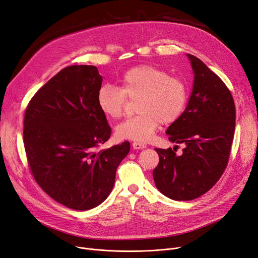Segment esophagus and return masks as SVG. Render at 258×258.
I'll return each instance as SVG.
<instances>
[{"mask_svg":"<svg viewBox=\"0 0 258 258\" xmlns=\"http://www.w3.org/2000/svg\"><path fill=\"white\" fill-rule=\"evenodd\" d=\"M133 148L135 149V150H142V149H145L147 148V144L145 143H142V142H137V141H135V142H133Z\"/></svg>","mask_w":258,"mask_h":258,"instance_id":"obj_1","label":"esophagus"}]
</instances>
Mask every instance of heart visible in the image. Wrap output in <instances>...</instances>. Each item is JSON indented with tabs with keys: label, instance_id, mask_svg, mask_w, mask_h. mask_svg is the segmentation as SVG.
<instances>
[{
	"label": "heart",
	"instance_id": "b5f03b06",
	"mask_svg": "<svg viewBox=\"0 0 258 258\" xmlns=\"http://www.w3.org/2000/svg\"><path fill=\"white\" fill-rule=\"evenodd\" d=\"M130 99H138L137 116L120 123L117 136L137 142L149 141L160 123L171 124L185 108L188 91L179 77L155 65H139L128 70L121 79V87L103 85L97 93V102L102 113L111 119L124 114Z\"/></svg>",
	"mask_w": 258,
	"mask_h": 258
}]
</instances>
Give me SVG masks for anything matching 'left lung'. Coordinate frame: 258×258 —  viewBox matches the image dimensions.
Masks as SVG:
<instances>
[{"instance_id": "obj_1", "label": "left lung", "mask_w": 258, "mask_h": 258, "mask_svg": "<svg viewBox=\"0 0 258 258\" xmlns=\"http://www.w3.org/2000/svg\"><path fill=\"white\" fill-rule=\"evenodd\" d=\"M186 55L194 73L192 94L181 116L166 130L170 141L185 148L180 155L171 148L155 149L159 163L153 171L163 195L185 201L207 193L225 172L236 118L227 85L203 61Z\"/></svg>"}]
</instances>
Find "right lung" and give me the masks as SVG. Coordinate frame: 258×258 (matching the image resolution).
Listing matches in <instances>:
<instances>
[{
	"label": "right lung",
	"instance_id": "1",
	"mask_svg": "<svg viewBox=\"0 0 258 258\" xmlns=\"http://www.w3.org/2000/svg\"><path fill=\"white\" fill-rule=\"evenodd\" d=\"M101 84L96 66H67L39 89L25 110L23 140L33 178L52 199L77 211L107 198L131 149L124 141L96 152L111 133L97 102Z\"/></svg>",
	"mask_w": 258,
	"mask_h": 258
}]
</instances>
